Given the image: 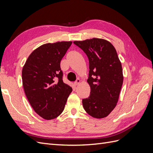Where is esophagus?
Segmentation results:
<instances>
[{"mask_svg": "<svg viewBox=\"0 0 153 153\" xmlns=\"http://www.w3.org/2000/svg\"><path fill=\"white\" fill-rule=\"evenodd\" d=\"M80 82H81V80H80V79H77V80H76V81L75 82V86H76V85H78V84H80Z\"/></svg>", "mask_w": 153, "mask_h": 153, "instance_id": "1", "label": "esophagus"}]
</instances>
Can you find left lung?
Here are the masks:
<instances>
[{
  "label": "left lung",
  "mask_w": 153,
  "mask_h": 153,
  "mask_svg": "<svg viewBox=\"0 0 153 153\" xmlns=\"http://www.w3.org/2000/svg\"><path fill=\"white\" fill-rule=\"evenodd\" d=\"M73 43L86 53L89 62L87 82L91 94L82 100L84 108L92 117H107L117 105L123 83L122 65L116 50L108 41L100 38Z\"/></svg>",
  "instance_id": "obj_1"
}]
</instances>
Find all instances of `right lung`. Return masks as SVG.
I'll return each instance as SVG.
<instances>
[{"instance_id": "obj_1", "label": "right lung", "mask_w": 153, "mask_h": 153, "mask_svg": "<svg viewBox=\"0 0 153 153\" xmlns=\"http://www.w3.org/2000/svg\"><path fill=\"white\" fill-rule=\"evenodd\" d=\"M72 41L46 43L32 52L22 69L27 98L40 117L51 120L61 114L72 88L62 81L60 63Z\"/></svg>"}]
</instances>
